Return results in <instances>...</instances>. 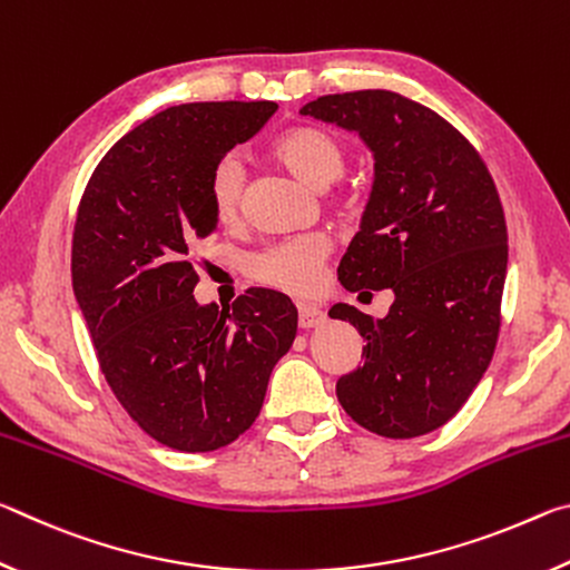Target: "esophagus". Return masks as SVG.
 Segmentation results:
<instances>
[{
	"instance_id": "34e87169",
	"label": "esophagus",
	"mask_w": 570,
	"mask_h": 570,
	"mask_svg": "<svg viewBox=\"0 0 570 570\" xmlns=\"http://www.w3.org/2000/svg\"><path fill=\"white\" fill-rule=\"evenodd\" d=\"M324 322H326V314L320 306L298 304V326H302V330H314V326H322Z\"/></svg>"
}]
</instances>
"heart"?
Returning a JSON list of instances; mask_svg holds the SVG:
<instances>
[{"mask_svg":"<svg viewBox=\"0 0 570 570\" xmlns=\"http://www.w3.org/2000/svg\"><path fill=\"white\" fill-rule=\"evenodd\" d=\"M272 158L284 166L288 173L306 183L308 188L322 190L342 178L346 168V142L340 135L322 128V125H296L278 135L272 142ZM244 166L234 158H220L208 178V200L216 220L220 224H234L240 214V200H244ZM332 244L322 234H308L298 238H288L258 254L250 262V274L258 282L272 284L284 292H312L320 282V266L330 256Z\"/></svg>","mask_w":570,"mask_h":570,"instance_id":"1","label":"heart"}]
</instances>
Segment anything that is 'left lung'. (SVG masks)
<instances>
[{
  "mask_svg": "<svg viewBox=\"0 0 570 570\" xmlns=\"http://www.w3.org/2000/svg\"><path fill=\"white\" fill-rule=\"evenodd\" d=\"M302 115L356 130L374 153L370 204L336 274L346 292H394L384 320L330 308L366 342L336 397L382 438L428 435L468 402L498 344L508 228L493 176L465 135L400 92L324 95Z\"/></svg>",
  "mask_w": 570,
  "mask_h": 570,
  "instance_id": "1",
  "label": "left lung"
}]
</instances>
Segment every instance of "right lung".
Wrapping results in <instances>:
<instances>
[{
  "label": "right lung",
  "instance_id": "add662e5",
  "mask_svg": "<svg viewBox=\"0 0 570 570\" xmlns=\"http://www.w3.org/2000/svg\"><path fill=\"white\" fill-rule=\"evenodd\" d=\"M276 102H188L140 122L105 153L72 234V288L100 370L160 445L226 448L262 412L296 306L274 288L200 306L193 248L218 228L208 178L264 128Z\"/></svg>",
  "mask_w": 570,
  "mask_h": 570
}]
</instances>
